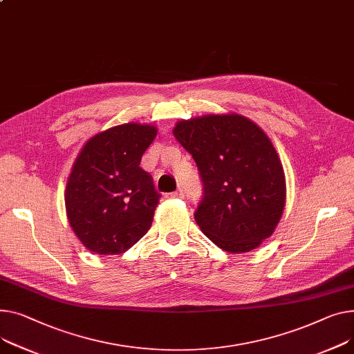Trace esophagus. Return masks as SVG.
Instances as JSON below:
<instances>
[{
	"instance_id": "34e87169",
	"label": "esophagus",
	"mask_w": 354,
	"mask_h": 354,
	"mask_svg": "<svg viewBox=\"0 0 354 354\" xmlns=\"http://www.w3.org/2000/svg\"><path fill=\"white\" fill-rule=\"evenodd\" d=\"M183 196H185V194H183L182 189H178V191H175V192L171 194V198H175V199H180V198H183Z\"/></svg>"
}]
</instances>
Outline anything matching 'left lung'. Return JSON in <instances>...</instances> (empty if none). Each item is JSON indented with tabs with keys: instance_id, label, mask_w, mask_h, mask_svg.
Listing matches in <instances>:
<instances>
[{
	"instance_id": "8db88e82",
	"label": "left lung",
	"mask_w": 354,
	"mask_h": 354,
	"mask_svg": "<svg viewBox=\"0 0 354 354\" xmlns=\"http://www.w3.org/2000/svg\"><path fill=\"white\" fill-rule=\"evenodd\" d=\"M174 135L202 179L195 221L206 236L229 253L253 250L272 236L285 209L286 182L268 135L238 113L180 121Z\"/></svg>"
}]
</instances>
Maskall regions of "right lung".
<instances>
[{"label":"right lung","mask_w":354,"mask_h":354,"mask_svg":"<svg viewBox=\"0 0 354 354\" xmlns=\"http://www.w3.org/2000/svg\"><path fill=\"white\" fill-rule=\"evenodd\" d=\"M152 125L124 124L91 138L66 182L71 227L97 254H120L149 230L160 195L139 167L156 136Z\"/></svg>","instance_id":"add662e5"}]
</instances>
